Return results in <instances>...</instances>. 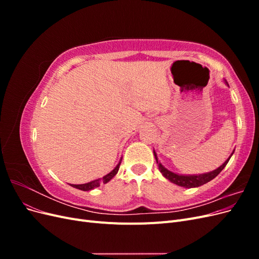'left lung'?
I'll return each mask as SVG.
<instances>
[{"instance_id": "8db88e82", "label": "left lung", "mask_w": 259, "mask_h": 259, "mask_svg": "<svg viewBox=\"0 0 259 259\" xmlns=\"http://www.w3.org/2000/svg\"><path fill=\"white\" fill-rule=\"evenodd\" d=\"M225 83L228 85V82H227L225 80ZM229 86V85H228ZM234 152V151H233ZM233 152L231 153V155L233 154ZM153 154H154V158H155V161L156 163H158L159 165V169L162 173V175L165 177L166 179H168L169 182H171L173 184L177 185V186H180V187H184V188H195V187H200L202 185H204L208 182H210L211 179H214L221 171L225 168V166L227 165V163L229 162L231 155L229 156L228 159H227L225 161V163L223 164V165L219 166L218 168L214 169L209 171V173H204V174H199V175H180V174H176V173H173V171L168 170L167 168L164 167L162 164L158 161V156H156V153L155 151L153 150Z\"/></svg>"}]
</instances>
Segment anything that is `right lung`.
I'll return each instance as SVG.
<instances>
[{"label": "right lung", "mask_w": 259, "mask_h": 259, "mask_svg": "<svg viewBox=\"0 0 259 259\" xmlns=\"http://www.w3.org/2000/svg\"><path fill=\"white\" fill-rule=\"evenodd\" d=\"M121 161H122V158H121L120 162L117 163V165H116V166H115V167L110 171V173L107 174V175H106V176H104L103 178L95 179V180H93V182H90V183H88V184H82V185H71V186H72V187H74V188H76V189H80V190H82V191H90V190L94 189V188H97V187H99L101 183L107 184L108 182H110V180H111V179L116 175L117 170H119V168H120Z\"/></svg>", "instance_id": "right-lung-1"}]
</instances>
